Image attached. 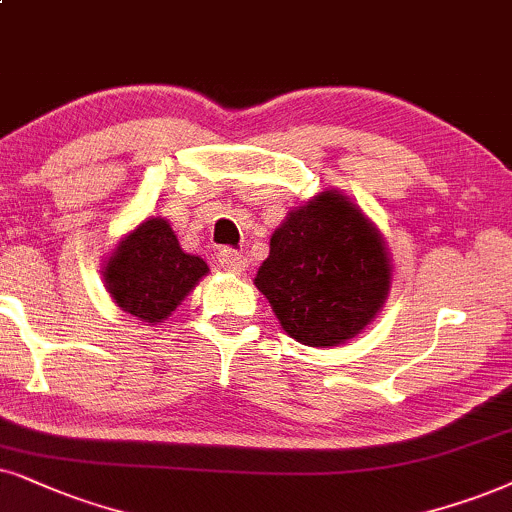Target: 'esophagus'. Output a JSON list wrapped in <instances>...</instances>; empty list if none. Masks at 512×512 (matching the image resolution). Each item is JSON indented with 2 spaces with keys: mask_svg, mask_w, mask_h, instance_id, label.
Instances as JSON below:
<instances>
[{
  "mask_svg": "<svg viewBox=\"0 0 512 512\" xmlns=\"http://www.w3.org/2000/svg\"><path fill=\"white\" fill-rule=\"evenodd\" d=\"M217 262L222 264V269L229 271V274H241V271H245V267H248V260H245L243 252L231 250V248L219 250Z\"/></svg>",
  "mask_w": 512,
  "mask_h": 512,
  "instance_id": "obj_1",
  "label": "esophagus"
}]
</instances>
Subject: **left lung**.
<instances>
[{"label": "left lung", "mask_w": 512, "mask_h": 512, "mask_svg": "<svg viewBox=\"0 0 512 512\" xmlns=\"http://www.w3.org/2000/svg\"><path fill=\"white\" fill-rule=\"evenodd\" d=\"M255 286L290 338L333 347L354 338L383 307L390 262L361 210L326 191L274 231Z\"/></svg>", "instance_id": "8db88e82"}]
</instances>
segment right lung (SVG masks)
Returning a JSON list of instances; mask_svg holds the SVG:
<instances>
[{
  "label": "right lung",
  "instance_id": "obj_1",
  "mask_svg": "<svg viewBox=\"0 0 512 512\" xmlns=\"http://www.w3.org/2000/svg\"><path fill=\"white\" fill-rule=\"evenodd\" d=\"M205 274L208 264L179 248L172 226L148 217L118 245L106 267V286L127 314L158 323Z\"/></svg>",
  "mask_w": 512,
  "mask_h": 512
}]
</instances>
